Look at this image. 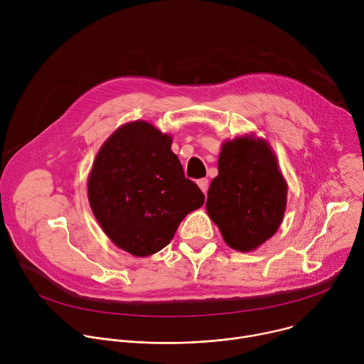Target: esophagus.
<instances>
[{"instance_id":"obj_1","label":"esophagus","mask_w":364,"mask_h":364,"mask_svg":"<svg viewBox=\"0 0 364 364\" xmlns=\"http://www.w3.org/2000/svg\"><path fill=\"white\" fill-rule=\"evenodd\" d=\"M197 184H198V187L201 188V191L205 193V191H207V187H209V180H207V178H200V180L197 181Z\"/></svg>"}]
</instances>
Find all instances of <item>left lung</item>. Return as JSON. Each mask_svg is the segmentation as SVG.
I'll list each match as a JSON object with an SVG mask.
<instances>
[{
    "mask_svg": "<svg viewBox=\"0 0 364 364\" xmlns=\"http://www.w3.org/2000/svg\"><path fill=\"white\" fill-rule=\"evenodd\" d=\"M285 205L287 183L268 142L247 136L225 142L205 201L225 242L240 252L257 247L278 230Z\"/></svg>",
    "mask_w": 364,
    "mask_h": 364,
    "instance_id": "left-lung-1",
    "label": "left lung"
}]
</instances>
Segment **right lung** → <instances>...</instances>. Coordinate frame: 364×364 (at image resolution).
<instances>
[{"label":"right lung","instance_id":"add662e5","mask_svg":"<svg viewBox=\"0 0 364 364\" xmlns=\"http://www.w3.org/2000/svg\"><path fill=\"white\" fill-rule=\"evenodd\" d=\"M87 196L108 237L135 256L166 247L180 222L204 203L171 151V136L144 121L121 127L102 145Z\"/></svg>","mask_w":364,"mask_h":364}]
</instances>
